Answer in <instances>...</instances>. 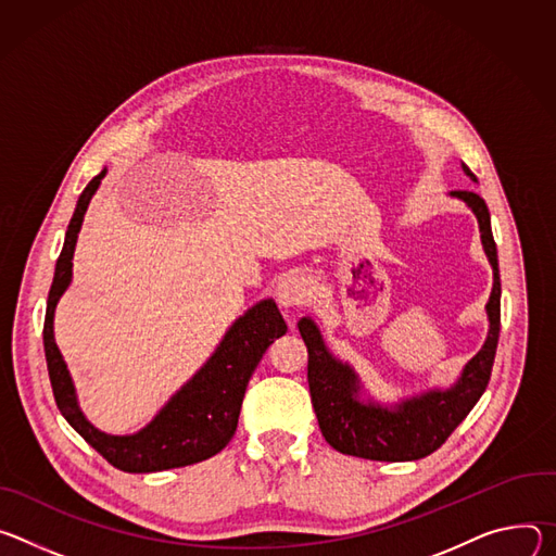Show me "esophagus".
Wrapping results in <instances>:
<instances>
[{
	"instance_id": "34e87169",
	"label": "esophagus",
	"mask_w": 556,
	"mask_h": 556,
	"mask_svg": "<svg viewBox=\"0 0 556 556\" xmlns=\"http://www.w3.org/2000/svg\"><path fill=\"white\" fill-rule=\"evenodd\" d=\"M276 298L280 302V306H285V309H291V306H302L312 298V282L302 274H289L278 282Z\"/></svg>"
}]
</instances>
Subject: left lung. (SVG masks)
Returning <instances> with one entry per match:
<instances>
[{"label":"left lung","mask_w":556,"mask_h":556,"mask_svg":"<svg viewBox=\"0 0 556 556\" xmlns=\"http://www.w3.org/2000/svg\"><path fill=\"white\" fill-rule=\"evenodd\" d=\"M462 167L466 176L477 182V176L468 165L462 163ZM451 197L462 199L477 216L483 252L492 267V291L485 304L490 323L488 338L479 353L464 366L459 380L451 389H430L391 406L371 397L362 400L357 374L346 362L333 357L318 325L309 316L300 318L298 323L300 336L306 351H309L306 378H309L312 402L320 430L329 446L344 455L374 462H413L435 453L466 419L488 387L502 327L497 244L492 238L485 201L468 190L451 192Z\"/></svg>","instance_id":"8db88e82"}]
</instances>
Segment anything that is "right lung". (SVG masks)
Segmentation results:
<instances>
[{
	"label": "right lung",
	"mask_w": 556,
	"mask_h": 556,
	"mask_svg": "<svg viewBox=\"0 0 556 556\" xmlns=\"http://www.w3.org/2000/svg\"><path fill=\"white\" fill-rule=\"evenodd\" d=\"M103 176L105 169L86 185L77 201L48 293L43 351L56 408L103 459L123 472H156L210 459L233 438L244 389L267 346L287 333V325L271 298L261 300L229 327L201 371L182 384L139 433L108 435L94 428L79 408L71 371L54 342L52 320L59 298L73 280L77 236Z\"/></svg>",
	"instance_id": "1"
}]
</instances>
